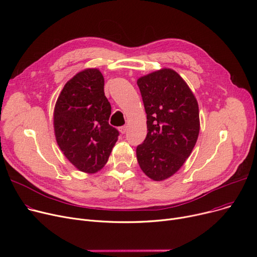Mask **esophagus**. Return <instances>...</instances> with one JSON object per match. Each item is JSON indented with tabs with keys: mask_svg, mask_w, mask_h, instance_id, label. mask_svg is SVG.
I'll list each match as a JSON object with an SVG mask.
<instances>
[{
	"mask_svg": "<svg viewBox=\"0 0 257 257\" xmlns=\"http://www.w3.org/2000/svg\"><path fill=\"white\" fill-rule=\"evenodd\" d=\"M118 130H119V132H120L121 134H124V133H126V131H127V126H121V127L118 128Z\"/></svg>",
	"mask_w": 257,
	"mask_h": 257,
	"instance_id": "obj_1",
	"label": "esophagus"
}]
</instances>
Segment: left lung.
I'll return each instance as SVG.
<instances>
[{
  "label": "left lung",
  "instance_id": "1",
  "mask_svg": "<svg viewBox=\"0 0 257 257\" xmlns=\"http://www.w3.org/2000/svg\"><path fill=\"white\" fill-rule=\"evenodd\" d=\"M148 133L137 147L139 165L148 177L165 180L191 155L200 130L194 93L173 70L164 69L138 80Z\"/></svg>",
  "mask_w": 257,
  "mask_h": 257
}]
</instances>
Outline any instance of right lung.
<instances>
[{
    "label": "right lung",
    "instance_id": "1",
    "mask_svg": "<svg viewBox=\"0 0 257 257\" xmlns=\"http://www.w3.org/2000/svg\"><path fill=\"white\" fill-rule=\"evenodd\" d=\"M111 106L97 69L78 73L61 90L54 110L60 150L80 171L96 173L107 163L119 132L108 123Z\"/></svg>",
    "mask_w": 257,
    "mask_h": 257
}]
</instances>
